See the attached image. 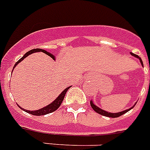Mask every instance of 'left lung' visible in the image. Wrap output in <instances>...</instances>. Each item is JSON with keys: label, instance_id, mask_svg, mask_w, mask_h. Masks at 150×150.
Wrapping results in <instances>:
<instances>
[{"label": "left lung", "instance_id": "left-lung-1", "mask_svg": "<svg viewBox=\"0 0 150 150\" xmlns=\"http://www.w3.org/2000/svg\"><path fill=\"white\" fill-rule=\"evenodd\" d=\"M130 54H132L133 56H134V57H137V58H139V60H140V62H141L142 65L143 66V61H142L141 58L139 57L138 55H137V54H135L132 53V52H130ZM90 105L91 107L93 108V109L94 110L95 112H97L98 114H99V115H103V116H105V117H120V116H121L122 115H124V114L127 113V112H128V111H130V109H132V108H129V109H127L125 110V111H123V112H117V113H110V112H105V111H103L102 109H101V108H99L98 107H97L96 105L93 104V102L91 101L90 102Z\"/></svg>", "mask_w": 150, "mask_h": 150}]
</instances>
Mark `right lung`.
I'll use <instances>...</instances> for the list:
<instances>
[{"mask_svg":"<svg viewBox=\"0 0 150 150\" xmlns=\"http://www.w3.org/2000/svg\"><path fill=\"white\" fill-rule=\"evenodd\" d=\"M43 52V53L46 54H48V56H50V57H52V58L54 60V55L52 54L49 53V52H46L45 50L40 49V48H35V49H32V50H30L29 52H26V53H25V54L23 55V57H22L21 58H20V59L16 63V64H15V65H14V67H13V68L16 66V64H19L20 61H23V60L25 57H27L28 55H29V54H31L34 53V52ZM70 88V86L66 88V89H65L63 91L62 93L60 94L59 96L57 97L55 100L52 102V103H51V104L48 105V106H46V107H45V108H41V109H39V110H36V111H28V110L23 109V108H22L20 106L18 105H17L19 106V107H20L21 109L23 110L24 112H27V113H29V114H31V115H37V116H39V115H47V114L52 113V112H54V111H56L57 108H59L60 105H61V103H62L63 100H64V98L65 94H66V93L67 92V90H68Z\"/></svg>","mask_w":150,"mask_h":150,"instance_id":"obj_1","label":"right lung"}]
</instances>
